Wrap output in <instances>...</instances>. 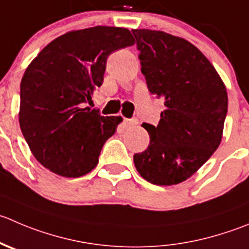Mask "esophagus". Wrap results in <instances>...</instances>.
I'll list each match as a JSON object with an SVG mask.
<instances>
[{
	"label": "esophagus",
	"mask_w": 249,
	"mask_h": 249,
	"mask_svg": "<svg viewBox=\"0 0 249 249\" xmlns=\"http://www.w3.org/2000/svg\"><path fill=\"white\" fill-rule=\"evenodd\" d=\"M139 124V120L136 118H132V119H124V126L125 127H130V126H135V125Z\"/></svg>",
	"instance_id": "34e87169"
}]
</instances>
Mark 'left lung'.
Returning <instances> with one entry per match:
<instances>
[{
	"label": "left lung",
	"instance_id": "obj_1",
	"mask_svg": "<svg viewBox=\"0 0 249 249\" xmlns=\"http://www.w3.org/2000/svg\"><path fill=\"white\" fill-rule=\"evenodd\" d=\"M149 92L164 100L146 151L134 156L140 175L170 186L191 178L216 151L228 113L224 81L195 45L159 30H132Z\"/></svg>",
	"mask_w": 249,
	"mask_h": 249
}]
</instances>
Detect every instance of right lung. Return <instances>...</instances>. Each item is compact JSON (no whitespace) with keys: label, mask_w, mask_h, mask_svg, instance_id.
<instances>
[{"label":"right lung","mask_w":249,"mask_h":249,"mask_svg":"<svg viewBox=\"0 0 249 249\" xmlns=\"http://www.w3.org/2000/svg\"><path fill=\"white\" fill-rule=\"evenodd\" d=\"M134 43L126 28L93 26L58 36L31 60L20 83L19 125L45 168L64 178L96 168L123 118L84 105L102 85L108 55Z\"/></svg>","instance_id":"add662e5"}]
</instances>
